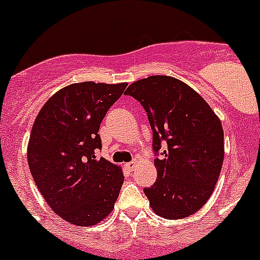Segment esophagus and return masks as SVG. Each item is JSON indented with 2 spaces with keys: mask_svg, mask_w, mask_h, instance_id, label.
<instances>
[{
  "mask_svg": "<svg viewBox=\"0 0 260 260\" xmlns=\"http://www.w3.org/2000/svg\"><path fill=\"white\" fill-rule=\"evenodd\" d=\"M135 165H137V161H135V160H132V161H130V162H126L125 167L128 168V169H134Z\"/></svg>",
  "mask_w": 260,
  "mask_h": 260,
  "instance_id": "esophagus-1",
  "label": "esophagus"
}]
</instances>
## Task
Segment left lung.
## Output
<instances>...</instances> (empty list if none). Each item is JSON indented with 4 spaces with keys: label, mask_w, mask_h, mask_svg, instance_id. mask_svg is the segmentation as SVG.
<instances>
[{
    "label": "left lung",
    "mask_w": 260,
    "mask_h": 260,
    "mask_svg": "<svg viewBox=\"0 0 260 260\" xmlns=\"http://www.w3.org/2000/svg\"><path fill=\"white\" fill-rule=\"evenodd\" d=\"M126 95L141 103L152 128L157 178L144 194L153 212L171 220L192 215L210 199L221 172L224 132L219 117L199 93L173 77L137 80Z\"/></svg>",
    "instance_id": "1"
}]
</instances>
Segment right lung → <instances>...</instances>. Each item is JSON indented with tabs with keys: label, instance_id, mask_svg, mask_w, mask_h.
<instances>
[{
	"label": "right lung",
	"instance_id": "right-lung-1",
	"mask_svg": "<svg viewBox=\"0 0 260 260\" xmlns=\"http://www.w3.org/2000/svg\"><path fill=\"white\" fill-rule=\"evenodd\" d=\"M126 86L70 84L45 103L32 126L29 171L50 208L71 224H98L118 198L122 172L95 153L102 150L100 123Z\"/></svg>",
	"mask_w": 260,
	"mask_h": 260
}]
</instances>
